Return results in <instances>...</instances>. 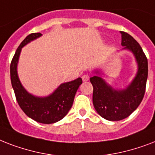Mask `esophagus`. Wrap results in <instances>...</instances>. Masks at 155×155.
Segmentation results:
<instances>
[{
  "instance_id": "34e87169",
  "label": "esophagus",
  "mask_w": 155,
  "mask_h": 155,
  "mask_svg": "<svg viewBox=\"0 0 155 155\" xmlns=\"http://www.w3.org/2000/svg\"><path fill=\"white\" fill-rule=\"evenodd\" d=\"M82 80L84 82H87V81L89 80V75H87V74H85V75H84L82 76Z\"/></svg>"
}]
</instances>
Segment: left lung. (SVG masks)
<instances>
[{"instance_id": "8db88e82", "label": "left lung", "mask_w": 155, "mask_h": 155, "mask_svg": "<svg viewBox=\"0 0 155 155\" xmlns=\"http://www.w3.org/2000/svg\"><path fill=\"white\" fill-rule=\"evenodd\" d=\"M121 35L122 50L134 54L137 70L133 80L123 89L114 88L101 77L104 72L96 69V75L90 78L93 86L92 102L98 114L108 120H120L128 117L139 106L144 97L148 76L147 58L138 42L123 31Z\"/></svg>"}]
</instances>
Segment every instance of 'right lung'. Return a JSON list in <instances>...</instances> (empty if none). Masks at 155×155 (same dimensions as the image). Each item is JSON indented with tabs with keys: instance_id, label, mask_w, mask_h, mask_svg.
I'll return each instance as SVG.
<instances>
[{
	"instance_id": "1",
	"label": "right lung",
	"mask_w": 155,
	"mask_h": 155,
	"mask_svg": "<svg viewBox=\"0 0 155 155\" xmlns=\"http://www.w3.org/2000/svg\"><path fill=\"white\" fill-rule=\"evenodd\" d=\"M40 33L30 34L18 47L10 64L12 87L18 104L26 115L42 124H53L62 120L72 106L75 95L82 84L80 77L61 84L51 94L37 97L26 91L21 84L18 74V64L23 47L42 36Z\"/></svg>"
}]
</instances>
